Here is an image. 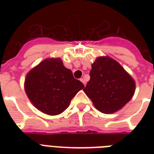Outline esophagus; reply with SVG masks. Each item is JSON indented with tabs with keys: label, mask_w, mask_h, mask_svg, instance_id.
Instances as JSON below:
<instances>
[{
	"label": "esophagus",
	"mask_w": 154,
	"mask_h": 154,
	"mask_svg": "<svg viewBox=\"0 0 154 154\" xmlns=\"http://www.w3.org/2000/svg\"><path fill=\"white\" fill-rule=\"evenodd\" d=\"M80 81H81V82H82V83H83V84H84L85 86V85H86V82H85V81L84 78H81V79H80Z\"/></svg>",
	"instance_id": "obj_1"
}]
</instances>
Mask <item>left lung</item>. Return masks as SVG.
I'll return each instance as SVG.
<instances>
[{
  "mask_svg": "<svg viewBox=\"0 0 154 154\" xmlns=\"http://www.w3.org/2000/svg\"><path fill=\"white\" fill-rule=\"evenodd\" d=\"M89 76L90 80L84 92L97 109L103 113L117 112L134 96V79L112 58H97L92 65Z\"/></svg>",
  "mask_w": 154,
  "mask_h": 154,
  "instance_id": "8db88e82",
  "label": "left lung"
}]
</instances>
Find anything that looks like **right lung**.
Listing matches in <instances>:
<instances>
[{
    "label": "right lung",
    "mask_w": 154,
    "mask_h": 154,
    "mask_svg": "<svg viewBox=\"0 0 154 154\" xmlns=\"http://www.w3.org/2000/svg\"><path fill=\"white\" fill-rule=\"evenodd\" d=\"M83 88L60 58L43 60L28 73L25 82L29 99L37 109L49 115L64 112Z\"/></svg>",
    "instance_id": "add662e5"
}]
</instances>
